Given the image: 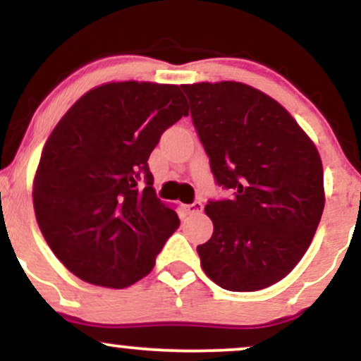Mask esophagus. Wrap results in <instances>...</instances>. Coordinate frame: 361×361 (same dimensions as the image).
<instances>
[{
	"mask_svg": "<svg viewBox=\"0 0 361 361\" xmlns=\"http://www.w3.org/2000/svg\"><path fill=\"white\" fill-rule=\"evenodd\" d=\"M202 209H204V205H202L200 202H195V204H190V205H183V212H185L186 215L200 214Z\"/></svg>",
	"mask_w": 361,
	"mask_h": 361,
	"instance_id": "esophagus-1",
	"label": "esophagus"
}]
</instances>
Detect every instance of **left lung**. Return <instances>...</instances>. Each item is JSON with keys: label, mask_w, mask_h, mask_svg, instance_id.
Returning a JSON list of instances; mask_svg holds the SVG:
<instances>
[{"label": "left lung", "mask_w": 361, "mask_h": 361, "mask_svg": "<svg viewBox=\"0 0 361 361\" xmlns=\"http://www.w3.org/2000/svg\"><path fill=\"white\" fill-rule=\"evenodd\" d=\"M193 126L231 200L209 202L214 234L197 247L205 275L256 292L288 275L324 210V171L312 139L279 102L239 81L181 85Z\"/></svg>", "instance_id": "left-lung-1"}]
</instances>
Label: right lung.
<instances>
[{
	"mask_svg": "<svg viewBox=\"0 0 361 361\" xmlns=\"http://www.w3.org/2000/svg\"><path fill=\"white\" fill-rule=\"evenodd\" d=\"M188 109L178 85L111 81L54 127L35 171L34 210L49 247L78 279L126 288L154 268L180 219L156 197L147 159Z\"/></svg>",
	"mask_w": 361,
	"mask_h": 361,
	"instance_id": "add662e5",
	"label": "right lung"
}]
</instances>
